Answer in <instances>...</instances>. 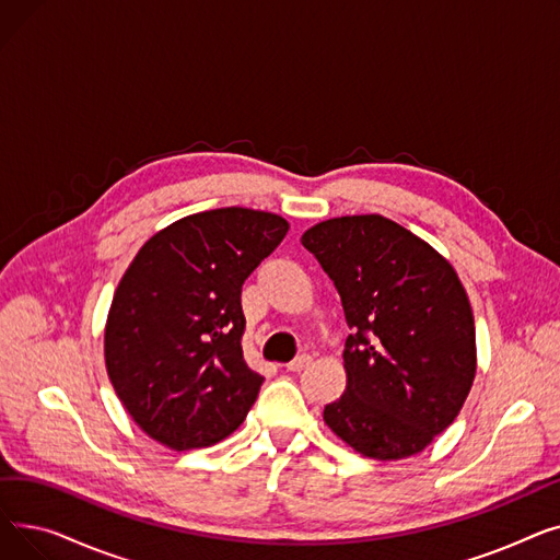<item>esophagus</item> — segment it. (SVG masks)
<instances>
[{
	"mask_svg": "<svg viewBox=\"0 0 560 560\" xmlns=\"http://www.w3.org/2000/svg\"><path fill=\"white\" fill-rule=\"evenodd\" d=\"M311 363H313V357H311V354H300L298 359H292L285 368H288L290 372H302V370H306Z\"/></svg>",
	"mask_w": 560,
	"mask_h": 560,
	"instance_id": "34e87169",
	"label": "esophagus"
}]
</instances>
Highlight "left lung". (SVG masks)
<instances>
[{
  "mask_svg": "<svg viewBox=\"0 0 560 560\" xmlns=\"http://www.w3.org/2000/svg\"><path fill=\"white\" fill-rule=\"evenodd\" d=\"M302 245L334 281L351 329L347 388L325 406V422L368 458L422 452L456 420L477 372L475 317L458 275L384 215L319 222Z\"/></svg>",
  "mask_w": 560,
  "mask_h": 560,
  "instance_id": "1",
  "label": "left lung"
}]
</instances>
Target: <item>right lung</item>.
Returning a JSON list of instances; mask_svg holds the SVG:
<instances>
[{"instance_id": "add662e5", "label": "right lung", "mask_w": 560, "mask_h": 560, "mask_svg": "<svg viewBox=\"0 0 560 560\" xmlns=\"http://www.w3.org/2000/svg\"><path fill=\"white\" fill-rule=\"evenodd\" d=\"M285 233L275 213L229 206L176 220L131 260L104 357L127 413L161 445H215L249 413L262 376L243 357L241 292Z\"/></svg>"}]
</instances>
